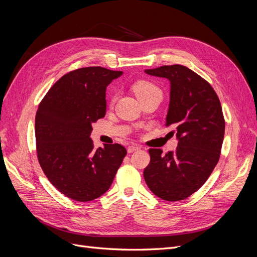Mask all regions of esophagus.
Wrapping results in <instances>:
<instances>
[{
	"label": "esophagus",
	"instance_id": "esophagus-1",
	"mask_svg": "<svg viewBox=\"0 0 257 257\" xmlns=\"http://www.w3.org/2000/svg\"><path fill=\"white\" fill-rule=\"evenodd\" d=\"M139 150H140V147H139L138 145H130V146H128V148H127V152L130 154V153L137 152V151H139Z\"/></svg>",
	"mask_w": 257,
	"mask_h": 257
}]
</instances>
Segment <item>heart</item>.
Returning <instances> with one entry per match:
<instances>
[{
    "label": "heart",
    "instance_id": "obj_1",
    "mask_svg": "<svg viewBox=\"0 0 257 257\" xmlns=\"http://www.w3.org/2000/svg\"><path fill=\"white\" fill-rule=\"evenodd\" d=\"M132 90L136 94V96L142 100L145 97L150 96L154 93H161L160 88L157 86L153 82L148 81V80H140L137 81L136 83L132 85ZM114 103V98L111 100V104Z\"/></svg>",
    "mask_w": 257,
    "mask_h": 257
}]
</instances>
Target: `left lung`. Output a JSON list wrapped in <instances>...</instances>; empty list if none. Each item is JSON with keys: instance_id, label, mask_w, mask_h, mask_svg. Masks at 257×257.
Returning <instances> with one entry per match:
<instances>
[{"instance_id": "8db88e82", "label": "left lung", "mask_w": 257, "mask_h": 257, "mask_svg": "<svg viewBox=\"0 0 257 257\" xmlns=\"http://www.w3.org/2000/svg\"><path fill=\"white\" fill-rule=\"evenodd\" d=\"M145 72L170 81L165 125L174 128L171 134L177 137L178 145L165 155L151 148L144 179L162 200H185L206 183L219 161L225 130L222 106L212 86L186 66H161Z\"/></svg>"}]
</instances>
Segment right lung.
Returning <instances> with one entry per match:
<instances>
[{
    "label": "right lung",
    "instance_id": "add662e5",
    "mask_svg": "<svg viewBox=\"0 0 257 257\" xmlns=\"http://www.w3.org/2000/svg\"><path fill=\"white\" fill-rule=\"evenodd\" d=\"M121 71L103 67L72 70L55 82L35 117L37 158L49 181L78 202L107 191L127 155L120 144L94 150L93 122L104 117L105 89Z\"/></svg>",
    "mask_w": 257,
    "mask_h": 257
}]
</instances>
